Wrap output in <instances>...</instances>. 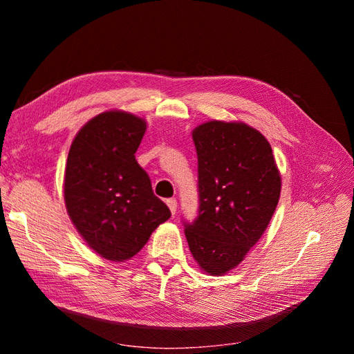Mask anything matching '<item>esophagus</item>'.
Masks as SVG:
<instances>
[{"mask_svg": "<svg viewBox=\"0 0 354 354\" xmlns=\"http://www.w3.org/2000/svg\"><path fill=\"white\" fill-rule=\"evenodd\" d=\"M167 205H168L171 214H173V216H176V212H177V201L174 198H169V199H167Z\"/></svg>", "mask_w": 354, "mask_h": 354, "instance_id": "34e87169", "label": "esophagus"}]
</instances>
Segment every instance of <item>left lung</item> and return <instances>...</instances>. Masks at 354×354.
<instances>
[{
    "mask_svg": "<svg viewBox=\"0 0 354 354\" xmlns=\"http://www.w3.org/2000/svg\"><path fill=\"white\" fill-rule=\"evenodd\" d=\"M199 209L185 223L201 269L220 276L236 267L269 226L281 196L270 143L243 122L209 121L194 133Z\"/></svg>",
    "mask_w": 354,
    "mask_h": 354,
    "instance_id": "1",
    "label": "left lung"
}]
</instances>
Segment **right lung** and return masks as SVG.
<instances>
[{"label":"right lung","instance_id":"1","mask_svg":"<svg viewBox=\"0 0 354 354\" xmlns=\"http://www.w3.org/2000/svg\"><path fill=\"white\" fill-rule=\"evenodd\" d=\"M145 131L142 118L103 112L81 128L68 155L63 194L69 217L93 251L116 263L134 257L171 217L134 156Z\"/></svg>","mask_w":354,"mask_h":354}]
</instances>
